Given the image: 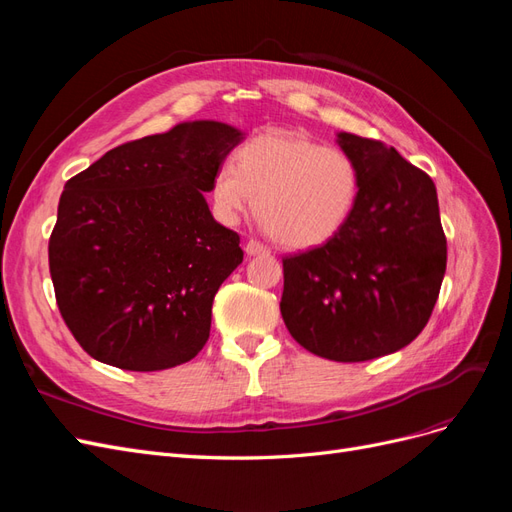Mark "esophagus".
Masks as SVG:
<instances>
[{"label": "esophagus", "instance_id": "esophagus-1", "mask_svg": "<svg viewBox=\"0 0 512 512\" xmlns=\"http://www.w3.org/2000/svg\"><path fill=\"white\" fill-rule=\"evenodd\" d=\"M245 254L247 256H258V254H269V247L267 245H262L260 241H256V239H250L245 243Z\"/></svg>", "mask_w": 512, "mask_h": 512}]
</instances>
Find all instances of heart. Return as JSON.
Here are the masks:
<instances>
[{"instance_id":"b5f03b06","label":"heart","mask_w":512,"mask_h":512,"mask_svg":"<svg viewBox=\"0 0 512 512\" xmlns=\"http://www.w3.org/2000/svg\"><path fill=\"white\" fill-rule=\"evenodd\" d=\"M361 190L348 153L297 132H262L245 141L235 164L213 170L209 198L215 218L235 224L252 209L269 237L290 250L327 243L344 228Z\"/></svg>"}]
</instances>
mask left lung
<instances>
[{
  "label": "left lung",
  "mask_w": 512,
  "mask_h": 512,
  "mask_svg": "<svg viewBox=\"0 0 512 512\" xmlns=\"http://www.w3.org/2000/svg\"><path fill=\"white\" fill-rule=\"evenodd\" d=\"M361 190L344 228L284 256L282 318L322 359L371 361L425 329L446 271V237L431 177L374 138L342 132Z\"/></svg>",
  "instance_id": "1"
}]
</instances>
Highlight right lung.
Returning a JSON list of instances; mask_svg holds the SVG:
<instances>
[{"mask_svg":"<svg viewBox=\"0 0 512 512\" xmlns=\"http://www.w3.org/2000/svg\"><path fill=\"white\" fill-rule=\"evenodd\" d=\"M241 138L220 121L179 123L64 185L49 269L61 318L96 361L160 371L207 344L213 297L243 250L203 194Z\"/></svg>","mask_w":512,"mask_h":512,"instance_id":"add662e5","label":"right lung"}]
</instances>
